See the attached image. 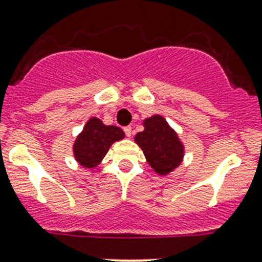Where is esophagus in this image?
<instances>
[{
  "label": "esophagus",
  "instance_id": "esophagus-1",
  "mask_svg": "<svg viewBox=\"0 0 262 262\" xmlns=\"http://www.w3.org/2000/svg\"><path fill=\"white\" fill-rule=\"evenodd\" d=\"M124 132H125L126 137H130L132 136V126H125V128H124Z\"/></svg>",
  "mask_w": 262,
  "mask_h": 262
}]
</instances>
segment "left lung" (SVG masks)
<instances>
[{
    "label": "left lung",
    "mask_w": 262,
    "mask_h": 262,
    "mask_svg": "<svg viewBox=\"0 0 262 262\" xmlns=\"http://www.w3.org/2000/svg\"><path fill=\"white\" fill-rule=\"evenodd\" d=\"M143 132L134 137L137 145L142 148L148 165L159 176H167L182 163V142L177 133L161 115H154L143 121Z\"/></svg>",
    "instance_id": "8db88e82"
}]
</instances>
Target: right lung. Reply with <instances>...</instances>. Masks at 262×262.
Wrapping results in <instances>:
<instances>
[{"mask_svg": "<svg viewBox=\"0 0 262 262\" xmlns=\"http://www.w3.org/2000/svg\"><path fill=\"white\" fill-rule=\"evenodd\" d=\"M124 136L119 126L104 125L102 120L92 117L73 143V155L80 165L92 169L101 163L112 143L123 139Z\"/></svg>", "mask_w": 262, "mask_h": 262, "instance_id": "add662e5", "label": "right lung"}]
</instances>
